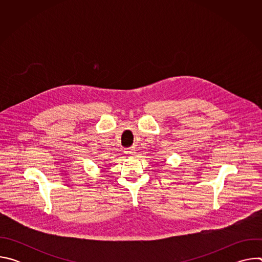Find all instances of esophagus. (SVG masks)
<instances>
[{"label":"esophagus","instance_id":"1","mask_svg":"<svg viewBox=\"0 0 262 262\" xmlns=\"http://www.w3.org/2000/svg\"><path fill=\"white\" fill-rule=\"evenodd\" d=\"M125 155H127L128 157H134L136 155V149L135 148H128L125 150Z\"/></svg>","mask_w":262,"mask_h":262}]
</instances>
